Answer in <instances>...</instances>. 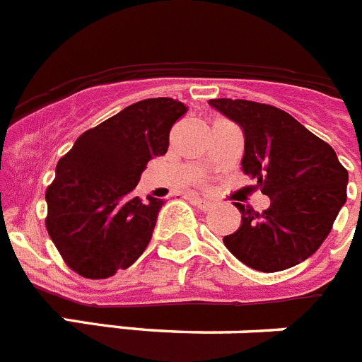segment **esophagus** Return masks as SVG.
Segmentation results:
<instances>
[{
	"instance_id": "1",
	"label": "esophagus",
	"mask_w": 362,
	"mask_h": 362,
	"mask_svg": "<svg viewBox=\"0 0 362 362\" xmlns=\"http://www.w3.org/2000/svg\"><path fill=\"white\" fill-rule=\"evenodd\" d=\"M192 204H196L197 209L203 210V212H209V210L214 209V203L212 201H206V199H201V197H190Z\"/></svg>"
}]
</instances>
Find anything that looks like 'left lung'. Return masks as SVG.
<instances>
[{"label": "left lung", "instance_id": "obj_1", "mask_svg": "<svg viewBox=\"0 0 362 362\" xmlns=\"http://www.w3.org/2000/svg\"><path fill=\"white\" fill-rule=\"evenodd\" d=\"M210 105L243 129V172L257 179V187L270 197V206L261 214L233 203L241 225L223 243L254 270L296 267L330 233L346 203L348 170L328 143L288 112L246 99H210Z\"/></svg>", "mask_w": 362, "mask_h": 362}]
</instances>
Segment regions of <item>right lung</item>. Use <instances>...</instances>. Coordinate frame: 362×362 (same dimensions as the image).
<instances>
[{
  "instance_id": "add662e5",
  "label": "right lung",
  "mask_w": 362,
  "mask_h": 362,
  "mask_svg": "<svg viewBox=\"0 0 362 362\" xmlns=\"http://www.w3.org/2000/svg\"><path fill=\"white\" fill-rule=\"evenodd\" d=\"M187 110L172 98L137 101L83 132L59 159L45 192V226L70 270L107 279L145 252L163 201L139 199L134 188Z\"/></svg>"
}]
</instances>
